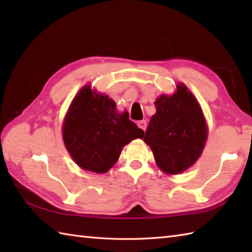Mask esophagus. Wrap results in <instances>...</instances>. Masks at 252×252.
I'll list each match as a JSON object with an SVG mask.
<instances>
[{"instance_id":"34e87169","label":"esophagus","mask_w":252,"mask_h":252,"mask_svg":"<svg viewBox=\"0 0 252 252\" xmlns=\"http://www.w3.org/2000/svg\"><path fill=\"white\" fill-rule=\"evenodd\" d=\"M137 126H138V127H141L142 130L145 131V130H146V126H147V122H146L145 120L137 121Z\"/></svg>"}]
</instances>
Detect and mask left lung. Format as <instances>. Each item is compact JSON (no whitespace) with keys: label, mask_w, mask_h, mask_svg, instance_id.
<instances>
[{"label":"left lung","mask_w":252,"mask_h":252,"mask_svg":"<svg viewBox=\"0 0 252 252\" xmlns=\"http://www.w3.org/2000/svg\"><path fill=\"white\" fill-rule=\"evenodd\" d=\"M156 114L144 136L158 167L170 174L189 168L199 158L207 140V126L199 104L184 84L172 96L155 101Z\"/></svg>","instance_id":"obj_1"}]
</instances>
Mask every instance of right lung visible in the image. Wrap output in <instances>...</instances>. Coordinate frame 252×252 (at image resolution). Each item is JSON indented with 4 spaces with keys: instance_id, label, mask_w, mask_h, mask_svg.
Returning a JSON list of instances; mask_svg holds the SVG:
<instances>
[{
    "instance_id": "obj_1",
    "label": "right lung",
    "mask_w": 252,
    "mask_h": 252,
    "mask_svg": "<svg viewBox=\"0 0 252 252\" xmlns=\"http://www.w3.org/2000/svg\"><path fill=\"white\" fill-rule=\"evenodd\" d=\"M144 131L130 120L126 111L118 114L108 96L84 87L73 99L63 126V137L79 167L105 173L119 159L122 148Z\"/></svg>"
}]
</instances>
